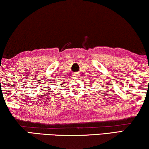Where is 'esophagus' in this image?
Returning a JSON list of instances; mask_svg holds the SVG:
<instances>
[{
    "mask_svg": "<svg viewBox=\"0 0 149 149\" xmlns=\"http://www.w3.org/2000/svg\"><path fill=\"white\" fill-rule=\"evenodd\" d=\"M74 77H79V75H78V74H74Z\"/></svg>",
    "mask_w": 149,
    "mask_h": 149,
    "instance_id": "1",
    "label": "esophagus"
}]
</instances>
